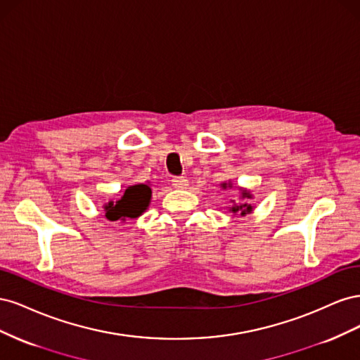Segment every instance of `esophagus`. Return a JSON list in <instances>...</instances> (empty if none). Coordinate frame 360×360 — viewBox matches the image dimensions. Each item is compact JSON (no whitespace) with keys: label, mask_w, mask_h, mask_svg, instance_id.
Here are the masks:
<instances>
[{"label":"esophagus","mask_w":360,"mask_h":360,"mask_svg":"<svg viewBox=\"0 0 360 360\" xmlns=\"http://www.w3.org/2000/svg\"><path fill=\"white\" fill-rule=\"evenodd\" d=\"M171 183H172V186L174 188H177V189H184L188 186V179L184 177V176H176V177H172V180H171Z\"/></svg>","instance_id":"34e87169"}]
</instances>
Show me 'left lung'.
Wrapping results in <instances>:
<instances>
[{
	"label": "left lung",
	"instance_id": "8db88e82",
	"mask_svg": "<svg viewBox=\"0 0 360 360\" xmlns=\"http://www.w3.org/2000/svg\"><path fill=\"white\" fill-rule=\"evenodd\" d=\"M222 186H224V188H226V183H224ZM242 197H243V198H245V197H246V198H250V195H249V192L243 191V192H242ZM231 210H233V213H236V212H240V213H242V216H243V214H246V213H249L250 210H252V207L248 205V204H242V205H234Z\"/></svg>",
	"mask_w": 360,
	"mask_h": 360
}]
</instances>
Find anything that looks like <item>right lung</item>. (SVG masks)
<instances>
[{
  "mask_svg": "<svg viewBox=\"0 0 360 360\" xmlns=\"http://www.w3.org/2000/svg\"><path fill=\"white\" fill-rule=\"evenodd\" d=\"M151 198V189L147 184H135V186H129L122 197L117 202H108L105 205L106 210V219L112 222L115 221H124L127 217L134 219L143 213L150 202Z\"/></svg>",
  "mask_w": 360,
  "mask_h": 360,
  "instance_id": "right-lung-1",
  "label": "right lung"
}]
</instances>
